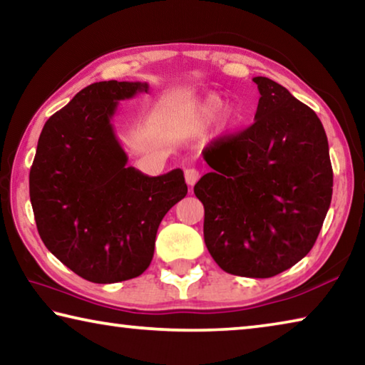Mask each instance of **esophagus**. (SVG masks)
<instances>
[{"label":"esophagus","mask_w":365,"mask_h":365,"mask_svg":"<svg viewBox=\"0 0 365 365\" xmlns=\"http://www.w3.org/2000/svg\"><path fill=\"white\" fill-rule=\"evenodd\" d=\"M197 178H200V172L193 168H188L185 169V182H187L190 187H193V185L197 182Z\"/></svg>","instance_id":"esophagus-1"}]
</instances>
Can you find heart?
<instances>
[{"label": "heart", "mask_w": 365, "mask_h": 365, "mask_svg": "<svg viewBox=\"0 0 365 365\" xmlns=\"http://www.w3.org/2000/svg\"><path fill=\"white\" fill-rule=\"evenodd\" d=\"M224 106H225V103L219 95L205 96L196 106L195 125L197 128H205L207 125H211V123L217 119L219 114L222 113V109H224ZM240 119H242V114H240L238 109H228V113L225 115L227 123L235 125V123H238Z\"/></svg>", "instance_id": "1"}]
</instances>
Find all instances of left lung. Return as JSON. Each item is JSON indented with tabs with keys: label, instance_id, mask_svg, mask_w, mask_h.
Masks as SVG:
<instances>
[{
	"label": "left lung",
	"instance_id": "8db88e82",
	"mask_svg": "<svg viewBox=\"0 0 365 365\" xmlns=\"http://www.w3.org/2000/svg\"><path fill=\"white\" fill-rule=\"evenodd\" d=\"M252 82L261 93L255 123L206 148L212 170L195 195L219 267L269 279L312 250L330 207L333 170L317 114L274 80Z\"/></svg>",
	"mask_w": 365,
	"mask_h": 365
}]
</instances>
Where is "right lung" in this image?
Returning a JSON list of instances; mask_svg holds the SVG:
<instances>
[{
  "instance_id": "1",
  "label": "right lung",
  "mask_w": 365,
  "mask_h": 365,
  "mask_svg": "<svg viewBox=\"0 0 365 365\" xmlns=\"http://www.w3.org/2000/svg\"><path fill=\"white\" fill-rule=\"evenodd\" d=\"M150 86L96 82L46 120L30 169V201L46 248L82 279L115 283L151 264L160 220L187 196L183 170L127 168L113 117Z\"/></svg>"
}]
</instances>
